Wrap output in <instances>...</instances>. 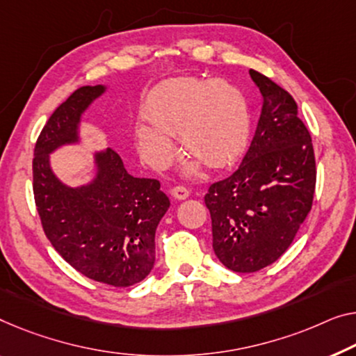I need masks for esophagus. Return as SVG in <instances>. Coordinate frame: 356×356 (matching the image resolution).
Returning <instances> with one entry per match:
<instances>
[{"label": "esophagus", "instance_id": "1", "mask_svg": "<svg viewBox=\"0 0 356 356\" xmlns=\"http://www.w3.org/2000/svg\"><path fill=\"white\" fill-rule=\"evenodd\" d=\"M171 193H172L174 198L185 200V198H187V196L190 195V190H188L187 187H184V185H177V187H174V188L171 190Z\"/></svg>", "mask_w": 356, "mask_h": 356}]
</instances>
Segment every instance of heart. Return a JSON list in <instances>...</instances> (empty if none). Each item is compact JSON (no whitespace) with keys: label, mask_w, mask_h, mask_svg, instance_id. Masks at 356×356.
<instances>
[{"label":"heart","mask_w":356,"mask_h":356,"mask_svg":"<svg viewBox=\"0 0 356 356\" xmlns=\"http://www.w3.org/2000/svg\"><path fill=\"white\" fill-rule=\"evenodd\" d=\"M148 124L136 126V144L152 166L172 156V136L180 134L185 152L195 160L187 176L198 172L200 161L219 169L235 163L249 142L251 111L240 89L214 79H171L148 94L142 108Z\"/></svg>","instance_id":"b5f03b06"}]
</instances>
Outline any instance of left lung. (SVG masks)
Masks as SVG:
<instances>
[{"instance_id":"1","label":"left lung","mask_w":356,"mask_h":356,"mask_svg":"<svg viewBox=\"0 0 356 356\" xmlns=\"http://www.w3.org/2000/svg\"><path fill=\"white\" fill-rule=\"evenodd\" d=\"M262 113L240 168L204 195L212 248L227 268L252 273L291 246L312 209L316 164L310 132L288 91L249 70Z\"/></svg>"}]
</instances>
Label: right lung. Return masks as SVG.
Instances as JSON below:
<instances>
[{
	"label": "right lung",
	"instance_id": "obj_1",
	"mask_svg": "<svg viewBox=\"0 0 356 356\" xmlns=\"http://www.w3.org/2000/svg\"><path fill=\"white\" fill-rule=\"evenodd\" d=\"M104 89L78 88L49 116L35 145L33 195L56 251L84 277L126 288L155 264V232L171 204L160 182L127 174L111 148L95 155L99 172L86 187H67L49 166L52 150L78 140L79 116Z\"/></svg>",
	"mask_w": 356,
	"mask_h": 356
}]
</instances>
